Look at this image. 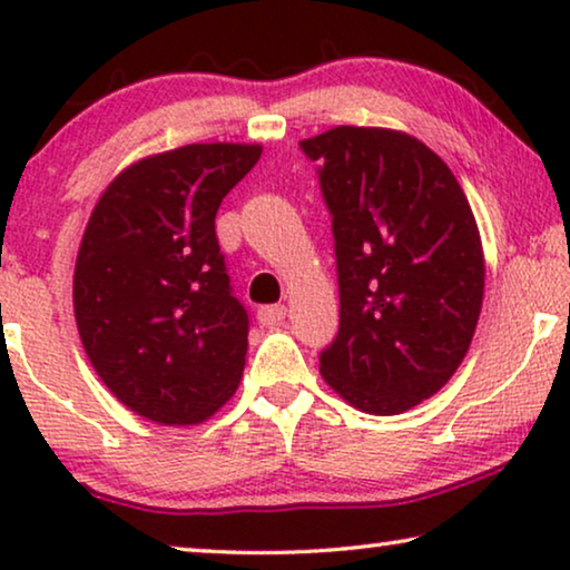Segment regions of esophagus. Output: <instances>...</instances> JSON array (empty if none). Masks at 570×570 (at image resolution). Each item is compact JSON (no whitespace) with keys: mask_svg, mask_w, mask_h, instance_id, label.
I'll return each instance as SVG.
<instances>
[{"mask_svg":"<svg viewBox=\"0 0 570 570\" xmlns=\"http://www.w3.org/2000/svg\"><path fill=\"white\" fill-rule=\"evenodd\" d=\"M285 314H287V308L283 306V303H272V306H262L259 311H256V318H259V324H264V326H277L285 318Z\"/></svg>","mask_w":570,"mask_h":570,"instance_id":"34e87169","label":"esophagus"}]
</instances>
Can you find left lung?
Masks as SVG:
<instances>
[{"label": "left lung", "instance_id": "obj_1", "mask_svg": "<svg viewBox=\"0 0 570 570\" xmlns=\"http://www.w3.org/2000/svg\"><path fill=\"white\" fill-rule=\"evenodd\" d=\"M332 215L340 332L326 384L371 415L433 396L470 350L485 291L480 230L456 176L420 139L334 127L303 139Z\"/></svg>", "mask_w": 570, "mask_h": 570}]
</instances>
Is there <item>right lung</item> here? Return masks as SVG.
Wrapping results in <instances>:
<instances>
[{
	"label": "right lung",
	"mask_w": 570,
	"mask_h": 570,
	"mask_svg": "<svg viewBox=\"0 0 570 570\" xmlns=\"http://www.w3.org/2000/svg\"><path fill=\"white\" fill-rule=\"evenodd\" d=\"M259 155L213 142L139 160L85 228L72 291L82 347L116 400L153 423H202L238 389L248 314L215 215Z\"/></svg>",
	"instance_id": "1"
}]
</instances>
